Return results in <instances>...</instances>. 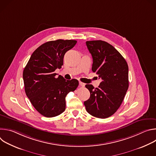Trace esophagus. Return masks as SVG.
Instances as JSON below:
<instances>
[{
    "label": "esophagus",
    "mask_w": 156,
    "mask_h": 156,
    "mask_svg": "<svg viewBox=\"0 0 156 156\" xmlns=\"http://www.w3.org/2000/svg\"><path fill=\"white\" fill-rule=\"evenodd\" d=\"M79 84H80V86H81V87H84V86H85V84L83 83H82V82H80Z\"/></svg>",
    "instance_id": "esophagus-1"
}]
</instances>
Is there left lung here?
I'll list each match as a JSON object with an SVG mask.
<instances>
[{"instance_id":"8db88e82","label":"left lung","mask_w":156,"mask_h":156,"mask_svg":"<svg viewBox=\"0 0 156 156\" xmlns=\"http://www.w3.org/2000/svg\"><path fill=\"white\" fill-rule=\"evenodd\" d=\"M86 44L93 60L92 71L102 81L98 87L85 86L91 94L84 104L91 115L108 118L116 112L128 90V66L119 52L108 42L98 40Z\"/></svg>"}]
</instances>
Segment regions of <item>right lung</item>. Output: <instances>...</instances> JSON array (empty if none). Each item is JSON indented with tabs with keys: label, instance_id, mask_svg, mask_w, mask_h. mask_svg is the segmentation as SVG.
I'll list each match as a JSON object with an SVG mask.
<instances>
[{
	"label": "right lung",
	"instance_id": "1",
	"mask_svg": "<svg viewBox=\"0 0 156 156\" xmlns=\"http://www.w3.org/2000/svg\"><path fill=\"white\" fill-rule=\"evenodd\" d=\"M75 40L57 39L42 44L32 54L24 69L25 90L31 103L39 113L54 117L65 110V97L78 86L76 79L66 80L54 73L61 69L65 54L72 49Z\"/></svg>",
	"mask_w": 156,
	"mask_h": 156
}]
</instances>
